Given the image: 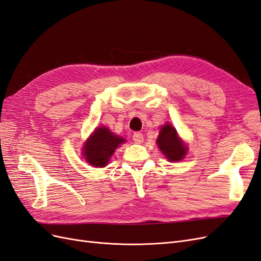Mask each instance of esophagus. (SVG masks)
I'll list each match as a JSON object with an SVG mask.
<instances>
[{"label": "esophagus", "instance_id": "esophagus-1", "mask_svg": "<svg viewBox=\"0 0 261 261\" xmlns=\"http://www.w3.org/2000/svg\"><path fill=\"white\" fill-rule=\"evenodd\" d=\"M133 140L135 141L136 144H141L144 141V135L143 133H139V132H136L133 134Z\"/></svg>", "mask_w": 261, "mask_h": 261}]
</instances>
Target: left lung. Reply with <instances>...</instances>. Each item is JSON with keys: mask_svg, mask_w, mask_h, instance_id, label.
Here are the masks:
<instances>
[{"mask_svg": "<svg viewBox=\"0 0 261 261\" xmlns=\"http://www.w3.org/2000/svg\"><path fill=\"white\" fill-rule=\"evenodd\" d=\"M156 144L169 161H179L186 154V146L178 138L175 128L170 124L164 125L161 128Z\"/></svg>", "mask_w": 261, "mask_h": 261, "instance_id": "1", "label": "left lung"}]
</instances>
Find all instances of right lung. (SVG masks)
I'll return each mask as SVG.
<instances>
[{"label": "right lung", "mask_w": 261, "mask_h": 261, "mask_svg": "<svg viewBox=\"0 0 261 261\" xmlns=\"http://www.w3.org/2000/svg\"><path fill=\"white\" fill-rule=\"evenodd\" d=\"M124 138L114 135L107 127H98L84 148L85 159L94 167H105L114 150L124 143Z\"/></svg>", "instance_id": "1"}]
</instances>
